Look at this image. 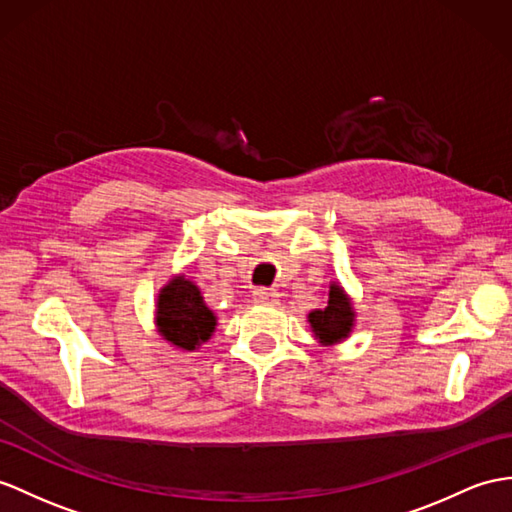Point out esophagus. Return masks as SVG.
I'll return each instance as SVG.
<instances>
[{
  "instance_id": "obj_1",
  "label": "esophagus",
  "mask_w": 512,
  "mask_h": 512,
  "mask_svg": "<svg viewBox=\"0 0 512 512\" xmlns=\"http://www.w3.org/2000/svg\"><path fill=\"white\" fill-rule=\"evenodd\" d=\"M254 302L256 304H276L278 302V291L276 289H265V286H260V289L254 291Z\"/></svg>"
}]
</instances>
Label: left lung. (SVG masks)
<instances>
[{"label":"left lung","instance_id":"8db88e82","mask_svg":"<svg viewBox=\"0 0 512 512\" xmlns=\"http://www.w3.org/2000/svg\"><path fill=\"white\" fill-rule=\"evenodd\" d=\"M354 317V306L350 302V297L341 289V284H330L328 306L321 310H313V313L308 315V321L319 343L334 345L350 336L354 328Z\"/></svg>","mask_w":512,"mask_h":512}]
</instances>
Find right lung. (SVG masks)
Here are the masks:
<instances>
[{
    "instance_id": "add662e5",
    "label": "right lung",
    "mask_w": 512,
    "mask_h": 512,
    "mask_svg": "<svg viewBox=\"0 0 512 512\" xmlns=\"http://www.w3.org/2000/svg\"><path fill=\"white\" fill-rule=\"evenodd\" d=\"M156 326L162 339L180 350L193 352L213 336L217 317L206 306L202 291L191 280L176 276L158 293Z\"/></svg>"
}]
</instances>
